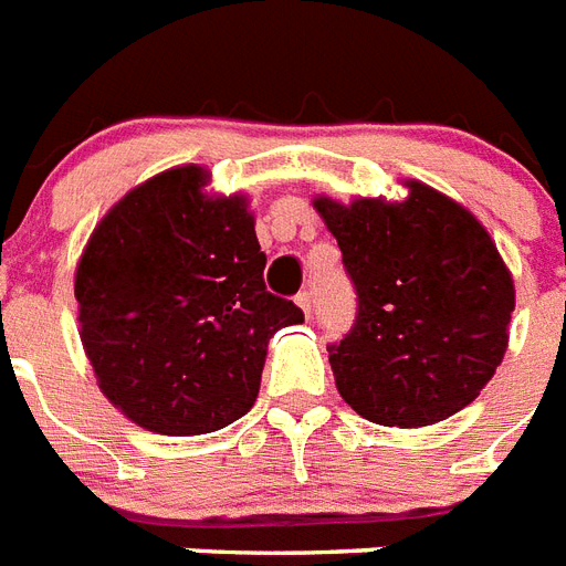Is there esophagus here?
Returning a JSON list of instances; mask_svg holds the SVG:
<instances>
[{
    "label": "esophagus",
    "instance_id": "obj_1",
    "mask_svg": "<svg viewBox=\"0 0 566 566\" xmlns=\"http://www.w3.org/2000/svg\"><path fill=\"white\" fill-rule=\"evenodd\" d=\"M295 304L301 306V310H304V315L306 318H310V312H312V304H310V295H306V292H301V295L295 297Z\"/></svg>",
    "mask_w": 566,
    "mask_h": 566
}]
</instances>
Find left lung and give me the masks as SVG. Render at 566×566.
<instances>
[{
    "mask_svg": "<svg viewBox=\"0 0 566 566\" xmlns=\"http://www.w3.org/2000/svg\"><path fill=\"white\" fill-rule=\"evenodd\" d=\"M403 201L315 198L356 289V324L329 365L338 395L382 427L447 420L509 347L514 280L473 212L406 180Z\"/></svg>",
    "mask_w": 566,
    "mask_h": 566,
    "instance_id": "1",
    "label": "left lung"
}]
</instances>
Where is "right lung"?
I'll return each mask as SVG.
<instances>
[{"label":"right lung","mask_w":566,"mask_h":566,"mask_svg":"<svg viewBox=\"0 0 566 566\" xmlns=\"http://www.w3.org/2000/svg\"><path fill=\"white\" fill-rule=\"evenodd\" d=\"M201 166L139 184L75 269L81 345L98 388L137 427L205 436L260 395L269 338L304 321L265 292L245 196H207Z\"/></svg>","instance_id":"1"}]
</instances>
